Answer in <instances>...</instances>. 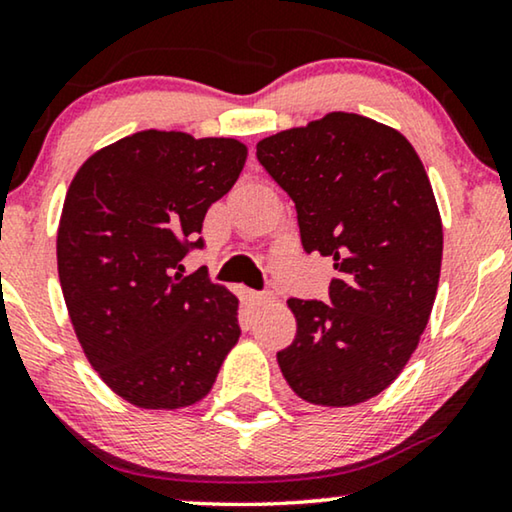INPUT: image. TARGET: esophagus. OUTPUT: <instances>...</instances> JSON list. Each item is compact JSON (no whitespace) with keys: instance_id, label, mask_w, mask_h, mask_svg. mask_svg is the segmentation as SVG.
I'll list each match as a JSON object with an SVG mask.
<instances>
[{"instance_id":"obj_1","label":"esophagus","mask_w":512,"mask_h":512,"mask_svg":"<svg viewBox=\"0 0 512 512\" xmlns=\"http://www.w3.org/2000/svg\"><path fill=\"white\" fill-rule=\"evenodd\" d=\"M250 297H253L257 306H269V304H273V301H276V294H273V292H253Z\"/></svg>"}]
</instances>
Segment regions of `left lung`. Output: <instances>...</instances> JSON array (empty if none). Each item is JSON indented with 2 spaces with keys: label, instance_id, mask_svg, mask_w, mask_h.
<instances>
[{
  "label": "left lung",
  "instance_id": "obj_1",
  "mask_svg": "<svg viewBox=\"0 0 512 512\" xmlns=\"http://www.w3.org/2000/svg\"><path fill=\"white\" fill-rule=\"evenodd\" d=\"M257 160L297 206L301 243L334 259L329 304L287 299L297 320L278 366L315 406H357L387 390L434 308L443 222L424 164L383 122L334 111L266 136Z\"/></svg>",
  "mask_w": 512,
  "mask_h": 512
}]
</instances>
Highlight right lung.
I'll list each match as a JSON object with an SVG mask.
<instances>
[{"label":"right lung","instance_id":"1","mask_svg":"<svg viewBox=\"0 0 512 512\" xmlns=\"http://www.w3.org/2000/svg\"><path fill=\"white\" fill-rule=\"evenodd\" d=\"M248 157L236 139L143 129L81 164L57 227V273L92 369L146 410L194 406L239 341V299L183 276L201 222Z\"/></svg>","mask_w":512,"mask_h":512}]
</instances>
